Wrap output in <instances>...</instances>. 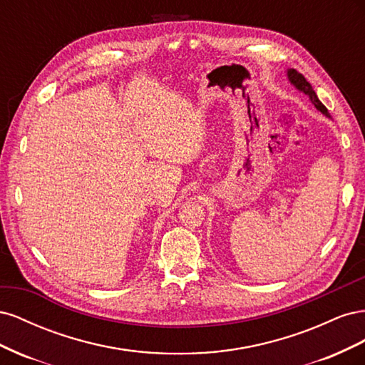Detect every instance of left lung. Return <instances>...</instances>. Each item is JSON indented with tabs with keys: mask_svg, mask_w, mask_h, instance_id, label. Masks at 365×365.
Returning a JSON list of instances; mask_svg holds the SVG:
<instances>
[{
	"mask_svg": "<svg viewBox=\"0 0 365 365\" xmlns=\"http://www.w3.org/2000/svg\"><path fill=\"white\" fill-rule=\"evenodd\" d=\"M288 79H289V82L297 88L298 91H302L303 94H306V96L309 97V101L312 102V105L318 109L319 113H323L326 117H330V114H329V111H327V108H326L322 102H319V98L317 97L312 85L306 81V77H304L303 74H300L298 71H295V70L291 68V70H288Z\"/></svg>",
	"mask_w": 365,
	"mask_h": 365,
	"instance_id": "1",
	"label": "left lung"
}]
</instances>
